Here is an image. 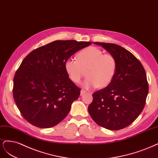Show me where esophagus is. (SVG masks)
Segmentation results:
<instances>
[{
    "label": "esophagus",
    "mask_w": 158,
    "mask_h": 158,
    "mask_svg": "<svg viewBox=\"0 0 158 158\" xmlns=\"http://www.w3.org/2000/svg\"><path fill=\"white\" fill-rule=\"evenodd\" d=\"M86 92V91L85 90L82 89V90H81V95H83V94H85Z\"/></svg>",
    "instance_id": "34e87169"
}]
</instances>
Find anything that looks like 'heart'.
<instances>
[{
	"instance_id": "heart-1",
	"label": "heart",
	"mask_w": 158,
	"mask_h": 158,
	"mask_svg": "<svg viewBox=\"0 0 158 158\" xmlns=\"http://www.w3.org/2000/svg\"><path fill=\"white\" fill-rule=\"evenodd\" d=\"M103 53L97 47H89L79 52L77 59L68 58L65 69L69 79L79 83L86 74L87 77L83 83L85 88L102 89L108 86L115 75L117 61L112 54Z\"/></svg>"
}]
</instances>
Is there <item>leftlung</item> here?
<instances>
[{"label":"left lung","instance_id":"1","mask_svg":"<svg viewBox=\"0 0 158 158\" xmlns=\"http://www.w3.org/2000/svg\"><path fill=\"white\" fill-rule=\"evenodd\" d=\"M112 54L117 69L111 82L93 94L88 108L98 125L111 131L129 126L143 110L148 83L143 65L129 50L113 43L95 42Z\"/></svg>","mask_w":158,"mask_h":158}]
</instances>
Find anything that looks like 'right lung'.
Returning a JSON list of instances; mask_svg holds the SVG:
<instances>
[{
  "instance_id": "add662e5",
  "label": "right lung",
  "mask_w": 158,
  "mask_h": 158,
  "mask_svg": "<svg viewBox=\"0 0 158 158\" xmlns=\"http://www.w3.org/2000/svg\"><path fill=\"white\" fill-rule=\"evenodd\" d=\"M91 44L55 40L33 50L23 59L14 77L13 96L20 113L29 123L50 128L67 116L81 89L69 78L65 62Z\"/></svg>"
}]
</instances>
